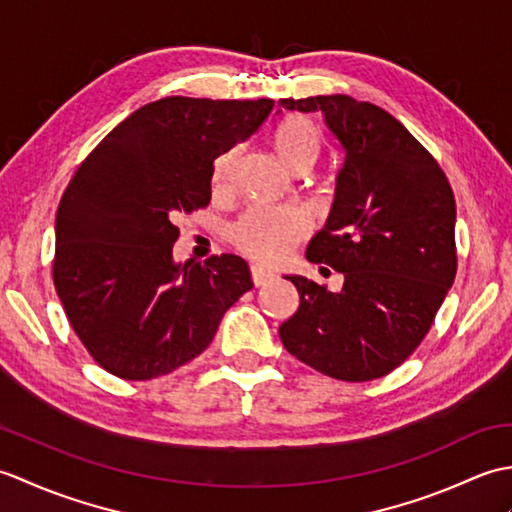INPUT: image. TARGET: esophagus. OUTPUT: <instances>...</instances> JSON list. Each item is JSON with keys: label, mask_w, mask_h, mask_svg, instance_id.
Instances as JSON below:
<instances>
[{"label": "esophagus", "mask_w": 512, "mask_h": 512, "mask_svg": "<svg viewBox=\"0 0 512 512\" xmlns=\"http://www.w3.org/2000/svg\"><path fill=\"white\" fill-rule=\"evenodd\" d=\"M250 277H253L255 286H266V284H270V281H275L277 275L273 273V270L255 264V266H250Z\"/></svg>", "instance_id": "obj_1"}]
</instances>
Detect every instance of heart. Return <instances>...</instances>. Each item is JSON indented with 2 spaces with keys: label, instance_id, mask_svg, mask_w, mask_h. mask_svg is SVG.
I'll use <instances>...</instances> for the list:
<instances>
[{
  "label": "heart",
  "instance_id": "heart-1",
  "mask_svg": "<svg viewBox=\"0 0 512 512\" xmlns=\"http://www.w3.org/2000/svg\"><path fill=\"white\" fill-rule=\"evenodd\" d=\"M273 143L290 169L310 167L319 156L321 134L306 116H288L275 129ZM239 147L215 160L213 191L224 193L231 184ZM308 233V217L297 206H253L231 228V242L244 255L264 264H279Z\"/></svg>",
  "mask_w": 512,
  "mask_h": 512
}]
</instances>
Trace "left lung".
<instances>
[{"mask_svg": "<svg viewBox=\"0 0 512 512\" xmlns=\"http://www.w3.org/2000/svg\"><path fill=\"white\" fill-rule=\"evenodd\" d=\"M279 103L323 112L345 149L330 217L306 253L343 273V288L286 277L301 303L281 323V343L345 383L387 376L427 336L458 273L453 189L438 160L372 103L345 94Z\"/></svg>", "mask_w": 512, "mask_h": 512, "instance_id": "1", "label": "left lung"}]
</instances>
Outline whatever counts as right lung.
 Wrapping results in <instances>:
<instances>
[{"mask_svg":"<svg viewBox=\"0 0 512 512\" xmlns=\"http://www.w3.org/2000/svg\"><path fill=\"white\" fill-rule=\"evenodd\" d=\"M273 99L169 96L116 125L76 167L57 211L52 279L105 372L151 380L202 354L253 288L237 255L173 264L182 215L211 200L213 160L255 134Z\"/></svg>","mask_w":512,"mask_h":512,"instance_id":"add662e5","label":"right lung"}]
</instances>
